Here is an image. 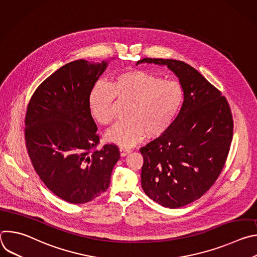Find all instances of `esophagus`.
<instances>
[{
    "label": "esophagus",
    "mask_w": 257,
    "mask_h": 257,
    "mask_svg": "<svg viewBox=\"0 0 257 257\" xmlns=\"http://www.w3.org/2000/svg\"><path fill=\"white\" fill-rule=\"evenodd\" d=\"M129 153H130V150L123 149V148H121V149H120V155H121V157H122V158H123V157H126Z\"/></svg>",
    "instance_id": "1"
}]
</instances>
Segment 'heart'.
Listing matches in <instances>:
<instances>
[{
	"label": "heart",
	"mask_w": 257,
	"mask_h": 257,
	"mask_svg": "<svg viewBox=\"0 0 257 257\" xmlns=\"http://www.w3.org/2000/svg\"><path fill=\"white\" fill-rule=\"evenodd\" d=\"M115 96L129 101L126 122L117 124L105 134L108 142L131 148L146 134L156 138L164 134L178 117L184 102V89L173 80L143 70H130L116 75L111 84L95 83L88 104L92 117L101 125L114 122Z\"/></svg>",
	"instance_id": "obj_1"
}]
</instances>
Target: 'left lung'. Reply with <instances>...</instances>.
Instances as JSON below:
<instances>
[{
    "instance_id": "1",
    "label": "left lung",
    "mask_w": 257,
    "mask_h": 257,
    "mask_svg": "<svg viewBox=\"0 0 257 257\" xmlns=\"http://www.w3.org/2000/svg\"><path fill=\"white\" fill-rule=\"evenodd\" d=\"M167 66L184 89V102L173 125L140 149L141 186L157 203L178 208L200 198L226 163L233 137L229 103L190 65L171 59L145 58Z\"/></svg>"
}]
</instances>
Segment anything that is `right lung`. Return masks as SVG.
Wrapping results in <instances>:
<instances>
[{
	"label": "right lung",
	"instance_id": "1",
	"mask_svg": "<svg viewBox=\"0 0 257 257\" xmlns=\"http://www.w3.org/2000/svg\"><path fill=\"white\" fill-rule=\"evenodd\" d=\"M108 61L76 60L54 72L28 103L25 140L32 165L46 186L61 199L81 204L109 185L120 159L116 145L99 141L88 98Z\"/></svg>",
	"mask_w": 257,
	"mask_h": 257
}]
</instances>
